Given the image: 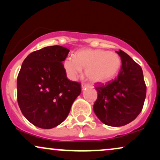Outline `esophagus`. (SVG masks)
I'll return each instance as SVG.
<instances>
[{
  "label": "esophagus",
  "mask_w": 160,
  "mask_h": 160,
  "mask_svg": "<svg viewBox=\"0 0 160 160\" xmlns=\"http://www.w3.org/2000/svg\"><path fill=\"white\" fill-rule=\"evenodd\" d=\"M86 86H88L87 84H86V83H82V90H83L84 88H86Z\"/></svg>",
  "instance_id": "34e87169"
}]
</instances>
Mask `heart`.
Here are the masks:
<instances>
[{
  "label": "heart",
  "instance_id": "b5f03b06",
  "mask_svg": "<svg viewBox=\"0 0 160 160\" xmlns=\"http://www.w3.org/2000/svg\"><path fill=\"white\" fill-rule=\"evenodd\" d=\"M121 59L116 52L102 49H84L76 57H68L64 68L70 80H75L85 69L86 78L93 82H103L113 79L118 73Z\"/></svg>",
  "mask_w": 160,
  "mask_h": 160
}]
</instances>
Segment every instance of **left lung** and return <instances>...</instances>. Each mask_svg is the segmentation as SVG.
Instances as JSON below:
<instances>
[{"mask_svg": "<svg viewBox=\"0 0 160 160\" xmlns=\"http://www.w3.org/2000/svg\"><path fill=\"white\" fill-rule=\"evenodd\" d=\"M122 66L118 76L106 84L98 82L93 110L103 123L125 126L138 116L144 106L147 86L141 66L122 50L117 51Z\"/></svg>", "mask_w": 160, "mask_h": 160, "instance_id": "left-lung-1", "label": "left lung"}]
</instances>
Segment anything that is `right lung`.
Here are the masks:
<instances>
[{
	"instance_id": "add662e5",
	"label": "right lung",
	"mask_w": 160,
	"mask_h": 160,
	"mask_svg": "<svg viewBox=\"0 0 160 160\" xmlns=\"http://www.w3.org/2000/svg\"><path fill=\"white\" fill-rule=\"evenodd\" d=\"M69 49L51 46L26 57L17 77V102L31 123L49 129L62 123L81 92V84L67 78L62 62Z\"/></svg>"
}]
</instances>
